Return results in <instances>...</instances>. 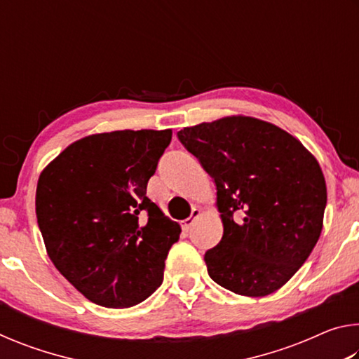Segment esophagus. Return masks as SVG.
<instances>
[{
    "label": "esophagus",
    "mask_w": 359,
    "mask_h": 359,
    "mask_svg": "<svg viewBox=\"0 0 359 359\" xmlns=\"http://www.w3.org/2000/svg\"><path fill=\"white\" fill-rule=\"evenodd\" d=\"M201 215V210H199L198 208H193V210H191V215L188 217V218H185V220H182L180 222V226H182V229L184 231H190L191 229V226H193V223L196 222V218Z\"/></svg>",
    "instance_id": "34e87169"
}]
</instances>
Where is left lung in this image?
Segmentation results:
<instances>
[{"instance_id":"1","label":"left lung","mask_w":359,"mask_h":359,"mask_svg":"<svg viewBox=\"0 0 359 359\" xmlns=\"http://www.w3.org/2000/svg\"><path fill=\"white\" fill-rule=\"evenodd\" d=\"M177 136L217 185L223 238L204 257L212 280L250 297L282 288L323 229L326 182L317 158L290 133L247 115Z\"/></svg>"}]
</instances>
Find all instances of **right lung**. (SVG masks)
<instances>
[{
	"instance_id": "1",
	"label": "right lung",
	"mask_w": 359,
	"mask_h": 359,
	"mask_svg": "<svg viewBox=\"0 0 359 359\" xmlns=\"http://www.w3.org/2000/svg\"><path fill=\"white\" fill-rule=\"evenodd\" d=\"M171 137V130L85 136L39 175L36 217L48 258L98 306H136L163 282L182 229L145 193Z\"/></svg>"
}]
</instances>
